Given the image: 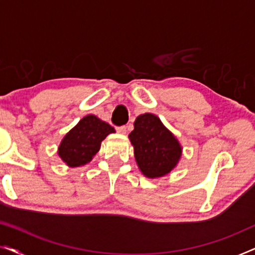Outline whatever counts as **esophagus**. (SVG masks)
<instances>
[{
  "mask_svg": "<svg viewBox=\"0 0 255 255\" xmlns=\"http://www.w3.org/2000/svg\"><path fill=\"white\" fill-rule=\"evenodd\" d=\"M116 130H117L118 133H121V134H127L128 128H127V127H120V128H116Z\"/></svg>",
  "mask_w": 255,
  "mask_h": 255,
  "instance_id": "1",
  "label": "esophagus"
}]
</instances>
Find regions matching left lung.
<instances>
[{"label":"left lung","instance_id":"8db88e82","mask_svg":"<svg viewBox=\"0 0 255 255\" xmlns=\"http://www.w3.org/2000/svg\"><path fill=\"white\" fill-rule=\"evenodd\" d=\"M128 134L138 168L148 179H158L172 172L182 155V146L175 135L154 114L135 118Z\"/></svg>","mask_w":255,"mask_h":255}]
</instances>
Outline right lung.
I'll return each instance as SVG.
<instances>
[{
  "instance_id": "1",
  "label": "right lung",
  "mask_w": 255,
  "mask_h": 255,
  "mask_svg": "<svg viewBox=\"0 0 255 255\" xmlns=\"http://www.w3.org/2000/svg\"><path fill=\"white\" fill-rule=\"evenodd\" d=\"M115 128L95 115H87L67 132L58 147V155L68 167H80L90 162L101 148V142Z\"/></svg>"
}]
</instances>
